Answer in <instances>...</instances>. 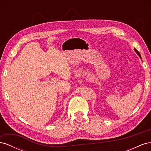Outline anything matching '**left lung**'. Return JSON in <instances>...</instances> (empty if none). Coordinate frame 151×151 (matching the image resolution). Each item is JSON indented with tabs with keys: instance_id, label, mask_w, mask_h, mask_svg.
I'll use <instances>...</instances> for the list:
<instances>
[{
	"instance_id": "left-lung-1",
	"label": "left lung",
	"mask_w": 151,
	"mask_h": 151,
	"mask_svg": "<svg viewBox=\"0 0 151 151\" xmlns=\"http://www.w3.org/2000/svg\"><path fill=\"white\" fill-rule=\"evenodd\" d=\"M134 50H135V52L137 53V54L139 56V57L141 58V56H140V53L139 52V51H138V50H137L135 48H134Z\"/></svg>"
}]
</instances>
